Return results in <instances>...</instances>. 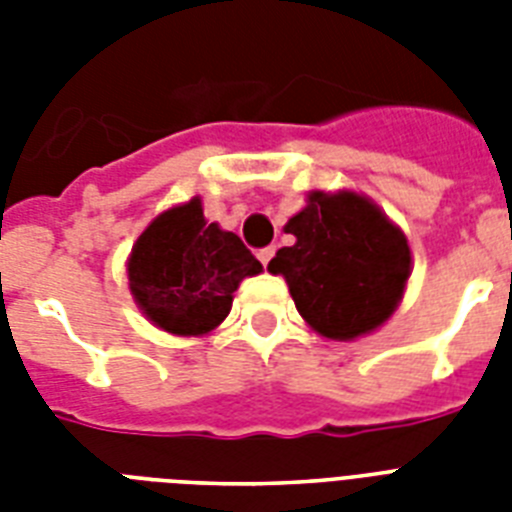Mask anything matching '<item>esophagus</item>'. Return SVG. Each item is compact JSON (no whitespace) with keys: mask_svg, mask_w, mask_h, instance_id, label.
Masks as SVG:
<instances>
[{"mask_svg":"<svg viewBox=\"0 0 512 512\" xmlns=\"http://www.w3.org/2000/svg\"><path fill=\"white\" fill-rule=\"evenodd\" d=\"M273 255H276V249L265 247V249H260V252H257V260H260L263 265H268V263H271Z\"/></svg>","mask_w":512,"mask_h":512,"instance_id":"esophagus-1","label":"esophagus"}]
</instances>
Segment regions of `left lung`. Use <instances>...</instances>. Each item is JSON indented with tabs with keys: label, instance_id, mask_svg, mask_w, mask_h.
Returning <instances> with one entry per match:
<instances>
[{
	"label": "left lung",
	"instance_id": "8db88e82",
	"mask_svg": "<svg viewBox=\"0 0 512 512\" xmlns=\"http://www.w3.org/2000/svg\"><path fill=\"white\" fill-rule=\"evenodd\" d=\"M284 231L292 247L276 252L297 311L329 340H356L393 316L412 273L404 231L372 199L353 191H311Z\"/></svg>",
	"mask_w": 512,
	"mask_h": 512
}]
</instances>
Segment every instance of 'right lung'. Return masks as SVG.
<instances>
[{"label": "right lung", "mask_w": 512, "mask_h": 512, "mask_svg": "<svg viewBox=\"0 0 512 512\" xmlns=\"http://www.w3.org/2000/svg\"><path fill=\"white\" fill-rule=\"evenodd\" d=\"M260 271L236 233L204 220L199 196L154 217L127 260L138 308L177 337L212 332L231 313L241 281Z\"/></svg>", "instance_id": "obj_1"}]
</instances>
